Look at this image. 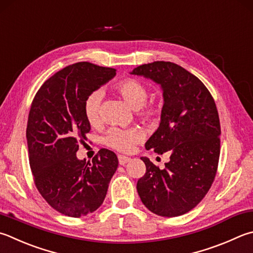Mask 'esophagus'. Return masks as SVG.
<instances>
[{
    "mask_svg": "<svg viewBox=\"0 0 253 253\" xmlns=\"http://www.w3.org/2000/svg\"><path fill=\"white\" fill-rule=\"evenodd\" d=\"M118 160H119V164L120 165H126L127 162H130V157L125 156V155H119L118 156Z\"/></svg>",
    "mask_w": 253,
    "mask_h": 253,
    "instance_id": "1",
    "label": "esophagus"
}]
</instances>
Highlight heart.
<instances>
[{"label": "heart", "instance_id": "b5f03b06", "mask_svg": "<svg viewBox=\"0 0 253 253\" xmlns=\"http://www.w3.org/2000/svg\"><path fill=\"white\" fill-rule=\"evenodd\" d=\"M114 90L126 100L131 108L135 109L137 116L149 122L157 121L162 116V106L156 103H146L149 91L146 85L133 78H126L114 85ZM103 99L101 90H94L88 94L84 103V117L90 126H97L100 122V107ZM144 139V132L141 127H111L103 137V143L108 147L128 153L135 144Z\"/></svg>", "mask_w": 253, "mask_h": 253}]
</instances>
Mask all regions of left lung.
<instances>
[{"instance_id": "8db88e82", "label": "left lung", "mask_w": 253, "mask_h": 253, "mask_svg": "<svg viewBox=\"0 0 253 253\" xmlns=\"http://www.w3.org/2000/svg\"><path fill=\"white\" fill-rule=\"evenodd\" d=\"M131 74L161 85L164 104L160 126L145 149L170 153L164 169L141 157L146 171L137 180V193L156 215H184L201 203L216 176L221 133L216 103L196 76L170 61L141 65Z\"/></svg>"}]
</instances>
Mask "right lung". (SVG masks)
<instances>
[{
  "label": "right lung",
  "instance_id": "1",
  "mask_svg": "<svg viewBox=\"0 0 253 253\" xmlns=\"http://www.w3.org/2000/svg\"><path fill=\"white\" fill-rule=\"evenodd\" d=\"M116 76V69L82 61L46 80L33 100L26 139L38 192L63 215L79 218L101 206L118 169V157L101 149L92 162L77 159L90 125L84 103Z\"/></svg>",
  "mask_w": 253,
  "mask_h": 253
}]
</instances>
